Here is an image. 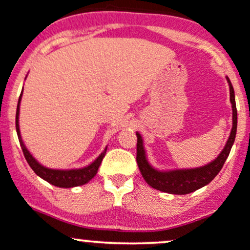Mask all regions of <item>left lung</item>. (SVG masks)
I'll use <instances>...</instances> for the list:
<instances>
[{
	"label": "left lung",
	"mask_w": 250,
	"mask_h": 250,
	"mask_svg": "<svg viewBox=\"0 0 250 250\" xmlns=\"http://www.w3.org/2000/svg\"><path fill=\"white\" fill-rule=\"evenodd\" d=\"M230 89V102L232 108V128L230 131V136L228 139L223 150L213 161L208 165L197 167V168L188 169H172V171H158L147 160L146 150L144 148V140L141 135L136 133L138 136V145H136V161H138L139 169L146 183L153 188L172 194H188L198 190L203 186L208 185L213 178L219 173V171L226 163L230 149L234 145L235 136L237 129V110L235 103V92L230 79L227 77Z\"/></svg>",
	"instance_id": "1"
}]
</instances>
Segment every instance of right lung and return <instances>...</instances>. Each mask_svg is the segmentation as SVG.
<instances>
[{"label":"right lung","instance_id":"obj_1","mask_svg":"<svg viewBox=\"0 0 250 250\" xmlns=\"http://www.w3.org/2000/svg\"><path fill=\"white\" fill-rule=\"evenodd\" d=\"M21 97H22V91H21L20 97H19L18 102V108H16V119H15V125H16V133H18L19 141H20V146L22 148V152L24 158H26L27 163L31 166V168L35 172V174L39 175L40 178H42L43 180L48 182L49 184L54 186H58V188H75V186H81L84 184L89 183L92 178L95 177L96 173L98 171V167H100L101 163H102L104 155L106 153V147L105 149L101 153V155L94 161V163L90 164L89 166L83 167V168H76V169H53V168H47V167L42 166L41 164L38 163L35 160V158L33 156L29 150L27 149L24 146L22 138H21L20 133V127H19V114H20V102Z\"/></svg>","mask_w":250,"mask_h":250}]
</instances>
